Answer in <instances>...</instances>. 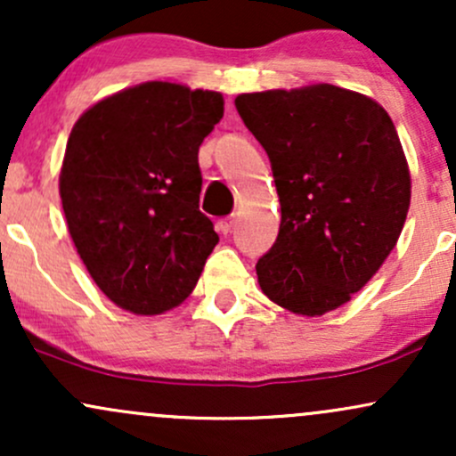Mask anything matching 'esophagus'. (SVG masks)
<instances>
[{"instance_id":"obj_1","label":"esophagus","mask_w":456,"mask_h":456,"mask_svg":"<svg viewBox=\"0 0 456 456\" xmlns=\"http://www.w3.org/2000/svg\"><path fill=\"white\" fill-rule=\"evenodd\" d=\"M235 224H238V216H235V214H232V216H224V218H221V221L216 223V227H218V232L227 235V233H232V232H233Z\"/></svg>"}]
</instances>
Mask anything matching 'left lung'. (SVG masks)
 <instances>
[{"instance_id": "8db88e82", "label": "left lung", "mask_w": 456, "mask_h": 456, "mask_svg": "<svg viewBox=\"0 0 456 456\" xmlns=\"http://www.w3.org/2000/svg\"><path fill=\"white\" fill-rule=\"evenodd\" d=\"M235 109L268 151L281 201L261 291L296 315H326L378 274L403 232L411 175L399 133L378 101L330 83L240 94Z\"/></svg>"}]
</instances>
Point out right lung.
<instances>
[{
  "instance_id": "obj_1",
  "label": "right lung",
  "mask_w": 456,
  "mask_h": 456,
  "mask_svg": "<svg viewBox=\"0 0 456 456\" xmlns=\"http://www.w3.org/2000/svg\"><path fill=\"white\" fill-rule=\"evenodd\" d=\"M221 92L145 81L94 102L66 143L60 197L87 272L115 306L160 315L195 289L218 233L199 212V145Z\"/></svg>"
}]
</instances>
